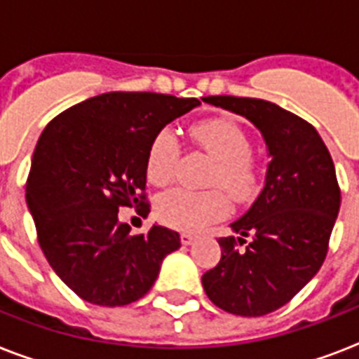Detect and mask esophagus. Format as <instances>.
<instances>
[{
	"mask_svg": "<svg viewBox=\"0 0 359 359\" xmlns=\"http://www.w3.org/2000/svg\"><path fill=\"white\" fill-rule=\"evenodd\" d=\"M194 240H196V235H191V233H182V235H180V242L184 245L194 244Z\"/></svg>",
	"mask_w": 359,
	"mask_h": 359,
	"instance_id": "1",
	"label": "esophagus"
}]
</instances>
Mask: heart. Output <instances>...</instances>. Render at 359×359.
<instances>
[{
  "mask_svg": "<svg viewBox=\"0 0 359 359\" xmlns=\"http://www.w3.org/2000/svg\"><path fill=\"white\" fill-rule=\"evenodd\" d=\"M191 140L214 160L208 182L222 186L236 203H248L259 194V169L250 154V137L231 119H208L190 130ZM179 143L169 128L152 137L147 151V177L154 184H165L175 173ZM231 210L229 199L219 190L194 191L173 188L156 199L154 212L171 229L197 231L210 222L225 218Z\"/></svg>",
  "mask_w": 359,
  "mask_h": 359,
  "instance_id": "1",
  "label": "heart"
}]
</instances>
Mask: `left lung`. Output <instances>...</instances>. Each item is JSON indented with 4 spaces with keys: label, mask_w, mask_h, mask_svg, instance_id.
Listing matches in <instances>:
<instances>
[{
    "label": "left lung",
    "mask_w": 359,
    "mask_h": 359,
    "mask_svg": "<svg viewBox=\"0 0 359 359\" xmlns=\"http://www.w3.org/2000/svg\"><path fill=\"white\" fill-rule=\"evenodd\" d=\"M203 102L251 121L266 143L264 188L231 224L238 238H219L222 259L203 273L214 306L262 317L292 300L323 266L341 207L334 160L317 130L278 104L244 97H205Z\"/></svg>",
    "instance_id": "obj_1"
}]
</instances>
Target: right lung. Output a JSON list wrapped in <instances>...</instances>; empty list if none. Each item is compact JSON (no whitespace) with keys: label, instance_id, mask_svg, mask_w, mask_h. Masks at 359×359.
Masks as SVG:
<instances>
[{"label":"right lung","instance_id":"1","mask_svg":"<svg viewBox=\"0 0 359 359\" xmlns=\"http://www.w3.org/2000/svg\"><path fill=\"white\" fill-rule=\"evenodd\" d=\"M197 98L104 93L48 123L33 152L25 199L53 272L81 300L128 306L151 290L180 236L162 225L132 235L121 207L145 205L152 137Z\"/></svg>","mask_w":359,"mask_h":359}]
</instances>
